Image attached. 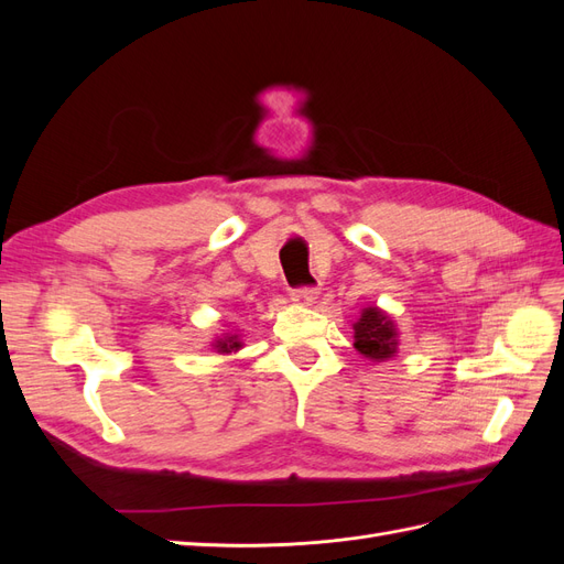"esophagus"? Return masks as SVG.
Instances as JSON below:
<instances>
[{
    "label": "esophagus",
    "mask_w": 564,
    "mask_h": 564,
    "mask_svg": "<svg viewBox=\"0 0 564 564\" xmlns=\"http://www.w3.org/2000/svg\"><path fill=\"white\" fill-rule=\"evenodd\" d=\"M292 299L299 303L311 305L317 299V289L315 286H296V289H292Z\"/></svg>",
    "instance_id": "1"
}]
</instances>
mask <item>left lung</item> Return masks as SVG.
<instances>
[{
    "label": "left lung",
    "instance_id": "1",
    "mask_svg": "<svg viewBox=\"0 0 564 564\" xmlns=\"http://www.w3.org/2000/svg\"><path fill=\"white\" fill-rule=\"evenodd\" d=\"M355 329V348L369 360H386L398 348V336L392 329V322L379 308H365L360 319L352 324Z\"/></svg>",
    "mask_w": 564,
    "mask_h": 564
}]
</instances>
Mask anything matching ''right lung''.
<instances>
[{
  "label": "right lung",
  "instance_id": "1",
  "mask_svg": "<svg viewBox=\"0 0 564 564\" xmlns=\"http://www.w3.org/2000/svg\"><path fill=\"white\" fill-rule=\"evenodd\" d=\"M216 348H218L220 352H230V350H237V348H240V340H237V336L220 338V340H216Z\"/></svg>",
  "mask_w": 564,
  "mask_h": 564
}]
</instances>
